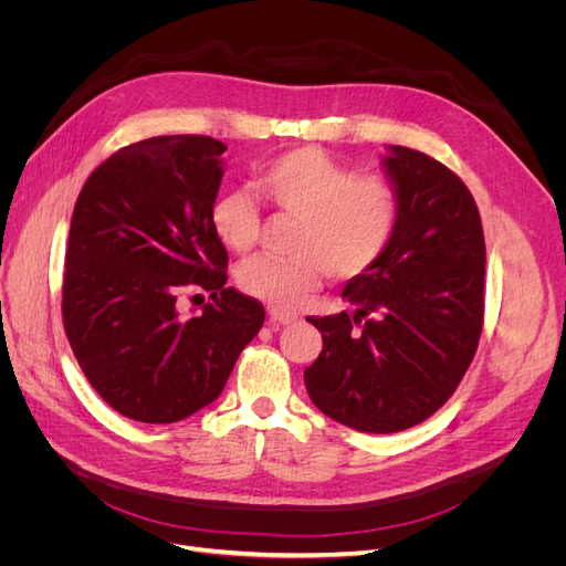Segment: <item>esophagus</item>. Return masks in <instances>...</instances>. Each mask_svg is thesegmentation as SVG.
I'll list each match as a JSON object with an SVG mask.
<instances>
[{
	"label": "esophagus",
	"instance_id": "esophagus-1",
	"mask_svg": "<svg viewBox=\"0 0 566 566\" xmlns=\"http://www.w3.org/2000/svg\"><path fill=\"white\" fill-rule=\"evenodd\" d=\"M269 321H271V323L287 325V323L297 321V316H293V314H285V312H279V310H271V312H269Z\"/></svg>",
	"mask_w": 566,
	"mask_h": 566
}]
</instances>
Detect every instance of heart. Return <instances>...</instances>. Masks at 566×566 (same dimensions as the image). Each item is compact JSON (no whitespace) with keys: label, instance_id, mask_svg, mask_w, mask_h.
I'll list each match as a JSON object with an SVG mask.
<instances>
[{"label":"heart","instance_id":"1","mask_svg":"<svg viewBox=\"0 0 566 566\" xmlns=\"http://www.w3.org/2000/svg\"><path fill=\"white\" fill-rule=\"evenodd\" d=\"M252 188L273 210L297 217L287 256H250L235 269L245 295L273 310H295L328 271L333 279L368 273L389 250L401 219L397 186L378 175L356 177L328 153L302 146L254 169ZM214 235L248 252L260 233V212L241 191L221 193L210 208Z\"/></svg>","mask_w":566,"mask_h":566}]
</instances>
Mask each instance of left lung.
Masks as SVG:
<instances>
[{
    "instance_id": "8db88e82",
    "label": "left lung",
    "mask_w": 566,
    "mask_h": 566,
    "mask_svg": "<svg viewBox=\"0 0 566 566\" xmlns=\"http://www.w3.org/2000/svg\"><path fill=\"white\" fill-rule=\"evenodd\" d=\"M401 219L382 260L352 279L354 314L306 318L323 337L304 370L314 406L358 432L430 418L472 364L484 318L486 245L468 186L420 150L387 146Z\"/></svg>"
}]
</instances>
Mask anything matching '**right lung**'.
Segmentation results:
<instances>
[{"instance_id": "right-lung-1", "label": "right lung", "mask_w": 566, "mask_h": 566, "mask_svg": "<svg viewBox=\"0 0 566 566\" xmlns=\"http://www.w3.org/2000/svg\"><path fill=\"white\" fill-rule=\"evenodd\" d=\"M227 146L153 136L119 148L82 186L65 250L63 325L82 373L117 413L177 422L212 403L264 306L227 287L229 254L210 224ZM186 284L213 302L181 317Z\"/></svg>"}]
</instances>
